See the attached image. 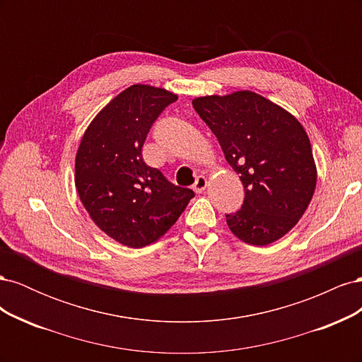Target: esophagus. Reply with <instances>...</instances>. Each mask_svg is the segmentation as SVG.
Masks as SVG:
<instances>
[{
	"mask_svg": "<svg viewBox=\"0 0 362 362\" xmlns=\"http://www.w3.org/2000/svg\"><path fill=\"white\" fill-rule=\"evenodd\" d=\"M205 187H206V178L204 177V175H199L193 184V190L196 193H202L205 190Z\"/></svg>",
	"mask_w": 362,
	"mask_h": 362,
	"instance_id": "34e87169",
	"label": "esophagus"
}]
</instances>
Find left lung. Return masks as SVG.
I'll list each match as a JSON object with an SVG mask.
<instances>
[{
	"mask_svg": "<svg viewBox=\"0 0 362 362\" xmlns=\"http://www.w3.org/2000/svg\"><path fill=\"white\" fill-rule=\"evenodd\" d=\"M192 104L243 182L242 208L226 214L229 229L249 245L276 242L299 222L315 190V163L303 127L250 90L194 98Z\"/></svg>",
	"mask_w": 362,
	"mask_h": 362,
	"instance_id": "1",
	"label": "left lung"
}]
</instances>
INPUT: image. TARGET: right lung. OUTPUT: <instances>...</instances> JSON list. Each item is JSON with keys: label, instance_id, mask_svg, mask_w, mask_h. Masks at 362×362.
<instances>
[{"label": "right lung", "instance_id": "add662e5", "mask_svg": "<svg viewBox=\"0 0 362 362\" xmlns=\"http://www.w3.org/2000/svg\"><path fill=\"white\" fill-rule=\"evenodd\" d=\"M178 96L134 84L87 127L75 158V185L96 226L128 247L157 242L194 193L166 180L141 157L152 124Z\"/></svg>", "mask_w": 362, "mask_h": 362}]
</instances>
